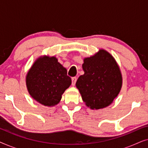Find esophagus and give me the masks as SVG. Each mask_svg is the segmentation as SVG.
<instances>
[{
	"instance_id": "1",
	"label": "esophagus",
	"mask_w": 148,
	"mask_h": 148,
	"mask_svg": "<svg viewBox=\"0 0 148 148\" xmlns=\"http://www.w3.org/2000/svg\"><path fill=\"white\" fill-rule=\"evenodd\" d=\"M71 80H72V86H74L75 85V83L77 82V77H72Z\"/></svg>"
}]
</instances>
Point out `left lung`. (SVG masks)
I'll return each mask as SVG.
<instances>
[{
    "instance_id": "8db88e82",
    "label": "left lung",
    "mask_w": 148,
    "mask_h": 148,
    "mask_svg": "<svg viewBox=\"0 0 148 148\" xmlns=\"http://www.w3.org/2000/svg\"><path fill=\"white\" fill-rule=\"evenodd\" d=\"M82 67L84 74L78 78L76 87L83 101L93 110L109 106L118 96L123 84L116 60L101 49L94 56L85 58Z\"/></svg>"
}]
</instances>
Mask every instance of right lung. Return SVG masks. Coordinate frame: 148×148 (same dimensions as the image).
Wrapping results in <instances>:
<instances>
[{
  "mask_svg": "<svg viewBox=\"0 0 148 148\" xmlns=\"http://www.w3.org/2000/svg\"><path fill=\"white\" fill-rule=\"evenodd\" d=\"M71 84L67 71L54 56L38 58L27 72L26 86L30 96L42 105L55 106Z\"/></svg>",
  "mask_w": 148,
  "mask_h": 148,
  "instance_id": "1",
  "label": "right lung"
}]
</instances>
